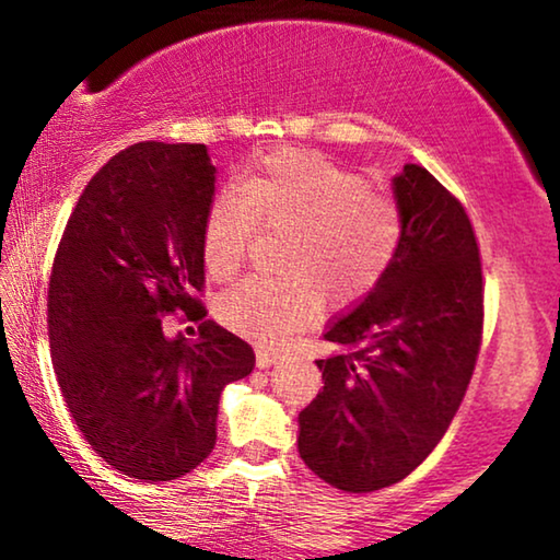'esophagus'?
Instances as JSON below:
<instances>
[{
  "label": "esophagus",
  "instance_id": "1",
  "mask_svg": "<svg viewBox=\"0 0 560 560\" xmlns=\"http://www.w3.org/2000/svg\"><path fill=\"white\" fill-rule=\"evenodd\" d=\"M278 362H280L278 354H270V351H262V349L257 351V366H259V370H267V366H272Z\"/></svg>",
  "mask_w": 560,
  "mask_h": 560
}]
</instances>
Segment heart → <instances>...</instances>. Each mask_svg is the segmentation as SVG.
<instances>
[{
    "label": "heart",
    "instance_id": "obj_1",
    "mask_svg": "<svg viewBox=\"0 0 560 560\" xmlns=\"http://www.w3.org/2000/svg\"><path fill=\"white\" fill-rule=\"evenodd\" d=\"M285 229V280L247 278L219 301V318L262 347H285L318 313V291L347 303L393 262L400 211L362 175L305 150H278L213 198L203 224V265L217 280L240 270L255 226Z\"/></svg>",
    "mask_w": 560,
    "mask_h": 560
}]
</instances>
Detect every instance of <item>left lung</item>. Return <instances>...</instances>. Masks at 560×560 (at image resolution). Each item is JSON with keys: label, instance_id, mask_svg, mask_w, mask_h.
<instances>
[{"label": "left lung", "instance_id": "1", "mask_svg": "<svg viewBox=\"0 0 560 560\" xmlns=\"http://www.w3.org/2000/svg\"><path fill=\"white\" fill-rule=\"evenodd\" d=\"M400 242L362 301L326 326L324 389L298 416L305 466L343 492L397 485L448 431L481 343L485 290L464 206L425 167L393 178Z\"/></svg>", "mask_w": 560, "mask_h": 560}]
</instances>
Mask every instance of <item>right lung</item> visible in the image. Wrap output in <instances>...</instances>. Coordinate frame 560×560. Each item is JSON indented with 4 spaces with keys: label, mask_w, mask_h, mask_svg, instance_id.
Segmentation results:
<instances>
[{
    "label": "right lung",
    "mask_w": 560,
    "mask_h": 560,
    "mask_svg": "<svg viewBox=\"0 0 560 560\" xmlns=\"http://www.w3.org/2000/svg\"><path fill=\"white\" fill-rule=\"evenodd\" d=\"M217 165L206 144L137 142L75 203L52 262L50 354L68 410L91 448L142 481L196 469L217 443L219 397L255 351L206 320L203 224ZM201 319L171 340L162 316Z\"/></svg>",
    "instance_id": "right-lung-1"
}]
</instances>
